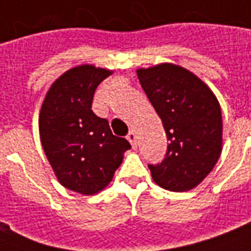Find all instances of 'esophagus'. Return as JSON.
Segmentation results:
<instances>
[{
    "mask_svg": "<svg viewBox=\"0 0 251 251\" xmlns=\"http://www.w3.org/2000/svg\"><path fill=\"white\" fill-rule=\"evenodd\" d=\"M126 138L129 140V142L131 144V147L136 148L137 147V134L134 133L133 130H130L129 133H127V136H126Z\"/></svg>",
    "mask_w": 251,
    "mask_h": 251,
    "instance_id": "obj_1",
    "label": "esophagus"
}]
</instances>
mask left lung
Instances as JSON below:
<instances>
[{
	"mask_svg": "<svg viewBox=\"0 0 251 251\" xmlns=\"http://www.w3.org/2000/svg\"><path fill=\"white\" fill-rule=\"evenodd\" d=\"M144 91L163 121L168 147L149 164L154 183L174 192L200 184L222 152V111L208 86L183 67L164 63L137 70Z\"/></svg>",
	"mask_w": 251,
	"mask_h": 251,
	"instance_id": "8db88e82",
	"label": "left lung"
}]
</instances>
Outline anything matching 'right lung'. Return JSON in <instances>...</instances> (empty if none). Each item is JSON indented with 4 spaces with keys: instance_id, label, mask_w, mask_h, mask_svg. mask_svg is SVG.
Instances as JSON below:
<instances>
[{
    "instance_id": "obj_1",
    "label": "right lung",
    "mask_w": 251,
    "mask_h": 251,
    "mask_svg": "<svg viewBox=\"0 0 251 251\" xmlns=\"http://www.w3.org/2000/svg\"><path fill=\"white\" fill-rule=\"evenodd\" d=\"M109 75V70L88 64L74 67L53 82L40 110L47 158L59 183L82 195L97 194L109 184L131 148L91 110L95 90Z\"/></svg>"
}]
</instances>
